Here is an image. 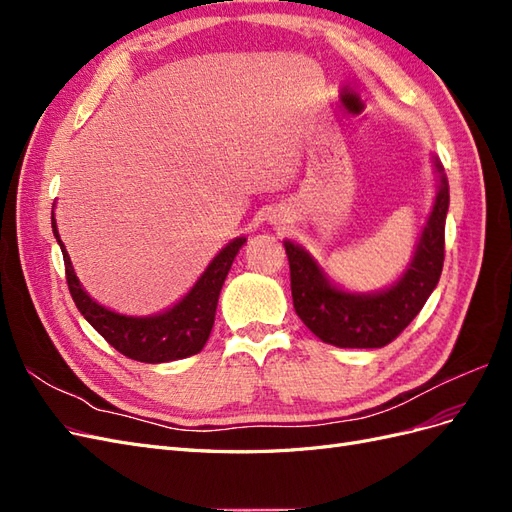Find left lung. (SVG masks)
Wrapping results in <instances>:
<instances>
[{
    "instance_id": "left-lung-1",
    "label": "left lung",
    "mask_w": 512,
    "mask_h": 512,
    "mask_svg": "<svg viewBox=\"0 0 512 512\" xmlns=\"http://www.w3.org/2000/svg\"><path fill=\"white\" fill-rule=\"evenodd\" d=\"M440 190L414 260L401 280L376 294H350L329 284L305 250L286 241L294 312L324 344L337 348H382L404 331L421 312L444 265V224L448 181L436 160Z\"/></svg>"
}]
</instances>
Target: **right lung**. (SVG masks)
Instances as JSON below:
<instances>
[{
    "instance_id": "right-lung-1",
    "label": "right lung",
    "mask_w": 512,
    "mask_h": 512,
    "mask_svg": "<svg viewBox=\"0 0 512 512\" xmlns=\"http://www.w3.org/2000/svg\"><path fill=\"white\" fill-rule=\"evenodd\" d=\"M51 222L53 235L61 247V254H64L66 282L74 305L79 307V312L85 316V320L115 350H119L123 356H128V359L141 363H168L185 359V356H192L203 350L213 329L220 290L232 267V260H235V256L245 243L243 237L228 243L224 250L213 258V262L207 267V271L200 275V280L190 290V294H185L175 307H170L168 312H162L158 316L132 318L115 314L111 309L98 305L83 290L79 277L74 275L66 247L57 235L53 215Z\"/></svg>"
}]
</instances>
